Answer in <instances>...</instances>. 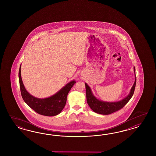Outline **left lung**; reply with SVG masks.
I'll return each mask as SVG.
<instances>
[{"mask_svg": "<svg viewBox=\"0 0 156 156\" xmlns=\"http://www.w3.org/2000/svg\"><path fill=\"white\" fill-rule=\"evenodd\" d=\"M134 73L136 76V69L134 66ZM136 84V76H135V81L131 88L129 94L123 99H121L117 102H105L97 99L95 97L90 86L85 83L86 86V99L87 102L90 106L91 109L96 113L104 115H108L113 113L122 109L123 106L128 103L129 100L132 97L134 94Z\"/></svg>", "mask_w": 156, "mask_h": 156, "instance_id": "1", "label": "left lung"}]
</instances>
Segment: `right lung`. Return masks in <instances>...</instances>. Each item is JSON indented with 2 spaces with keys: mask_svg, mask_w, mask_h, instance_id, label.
<instances>
[{
  "mask_svg": "<svg viewBox=\"0 0 156 156\" xmlns=\"http://www.w3.org/2000/svg\"><path fill=\"white\" fill-rule=\"evenodd\" d=\"M19 80L24 101L37 113L50 117L61 113L66 105L67 94L76 83L75 80H71L55 94L45 98H38L30 94L26 89L21 76V65L19 68Z\"/></svg>",
  "mask_w": 156,
  "mask_h": 156,
  "instance_id": "add662e5",
  "label": "right lung"
}]
</instances>
